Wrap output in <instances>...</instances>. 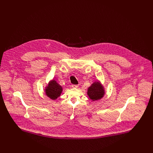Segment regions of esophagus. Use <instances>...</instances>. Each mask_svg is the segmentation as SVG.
I'll use <instances>...</instances> for the list:
<instances>
[{
    "label": "esophagus",
    "mask_w": 153,
    "mask_h": 153,
    "mask_svg": "<svg viewBox=\"0 0 153 153\" xmlns=\"http://www.w3.org/2000/svg\"><path fill=\"white\" fill-rule=\"evenodd\" d=\"M78 87H79L78 85H74V84L72 85V88H78Z\"/></svg>",
    "instance_id": "obj_1"
}]
</instances>
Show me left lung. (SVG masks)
<instances>
[{
  "label": "left lung",
  "instance_id": "left-lung-1",
  "mask_svg": "<svg viewBox=\"0 0 153 153\" xmlns=\"http://www.w3.org/2000/svg\"><path fill=\"white\" fill-rule=\"evenodd\" d=\"M104 87L99 81L94 82L88 89V95L92 101L101 99L104 95Z\"/></svg>",
  "mask_w": 153,
  "mask_h": 153
}]
</instances>
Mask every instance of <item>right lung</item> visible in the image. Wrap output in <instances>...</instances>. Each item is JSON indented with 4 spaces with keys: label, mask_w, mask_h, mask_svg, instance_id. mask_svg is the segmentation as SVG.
<instances>
[{
    "label": "right lung",
    "mask_w": 153,
    "mask_h": 153,
    "mask_svg": "<svg viewBox=\"0 0 153 153\" xmlns=\"http://www.w3.org/2000/svg\"><path fill=\"white\" fill-rule=\"evenodd\" d=\"M62 88L59 85L55 80L49 82L48 87L45 88L46 95L52 100H56L61 95Z\"/></svg>",
    "instance_id": "right-lung-1"
}]
</instances>
